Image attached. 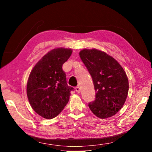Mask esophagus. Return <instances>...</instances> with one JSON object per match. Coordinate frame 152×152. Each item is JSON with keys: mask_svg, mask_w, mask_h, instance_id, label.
I'll use <instances>...</instances> for the list:
<instances>
[{"mask_svg": "<svg viewBox=\"0 0 152 152\" xmlns=\"http://www.w3.org/2000/svg\"><path fill=\"white\" fill-rule=\"evenodd\" d=\"M76 92L77 93H80V87L79 86H77V87H76Z\"/></svg>", "mask_w": 152, "mask_h": 152, "instance_id": "esophagus-1", "label": "esophagus"}]
</instances>
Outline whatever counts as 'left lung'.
<instances>
[{
  "instance_id": "8db88e82",
  "label": "left lung",
  "mask_w": 152,
  "mask_h": 152,
  "mask_svg": "<svg viewBox=\"0 0 152 152\" xmlns=\"http://www.w3.org/2000/svg\"><path fill=\"white\" fill-rule=\"evenodd\" d=\"M80 57L93 80L96 99L88 107L96 117L106 119L123 107L129 91V81L119 63L104 51L84 49Z\"/></svg>"
}]
</instances>
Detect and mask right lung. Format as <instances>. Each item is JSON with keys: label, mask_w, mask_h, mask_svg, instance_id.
<instances>
[{"label": "right lung", "mask_w": 152, "mask_h": 152, "mask_svg": "<svg viewBox=\"0 0 152 152\" xmlns=\"http://www.w3.org/2000/svg\"><path fill=\"white\" fill-rule=\"evenodd\" d=\"M72 53V49H53L43 56L29 74L28 100L35 112L45 119L58 116L69 101L74 88L67 84L62 65Z\"/></svg>", "instance_id": "1"}]
</instances>
